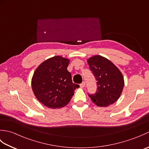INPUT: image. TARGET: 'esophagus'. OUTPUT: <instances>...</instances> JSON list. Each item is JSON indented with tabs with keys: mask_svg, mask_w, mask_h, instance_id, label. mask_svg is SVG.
<instances>
[{
	"mask_svg": "<svg viewBox=\"0 0 149 149\" xmlns=\"http://www.w3.org/2000/svg\"><path fill=\"white\" fill-rule=\"evenodd\" d=\"M85 85H86V83H85L84 82H83V83H82L80 84V87H81V88H83L85 87Z\"/></svg>",
	"mask_w": 149,
	"mask_h": 149,
	"instance_id": "obj_1",
	"label": "esophagus"
}]
</instances>
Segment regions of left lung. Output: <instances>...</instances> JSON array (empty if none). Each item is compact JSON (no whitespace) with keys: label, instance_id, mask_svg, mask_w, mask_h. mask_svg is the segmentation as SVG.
<instances>
[{"label":"left lung","instance_id":"8db88e82","mask_svg":"<svg viewBox=\"0 0 149 149\" xmlns=\"http://www.w3.org/2000/svg\"><path fill=\"white\" fill-rule=\"evenodd\" d=\"M87 62L97 81L96 93L88 95L91 101L100 107L115 103L121 95L124 86L122 72L110 60L99 55L90 57Z\"/></svg>","mask_w":149,"mask_h":149}]
</instances>
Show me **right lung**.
<instances>
[{
  "instance_id": "obj_1",
  "label": "right lung",
  "mask_w": 149,
  "mask_h": 149,
  "mask_svg": "<svg viewBox=\"0 0 149 149\" xmlns=\"http://www.w3.org/2000/svg\"><path fill=\"white\" fill-rule=\"evenodd\" d=\"M69 63L68 59L56 56L44 61L34 71L31 87L36 99L46 107L58 109L67 105L79 87L72 83L67 70Z\"/></svg>"
}]
</instances>
